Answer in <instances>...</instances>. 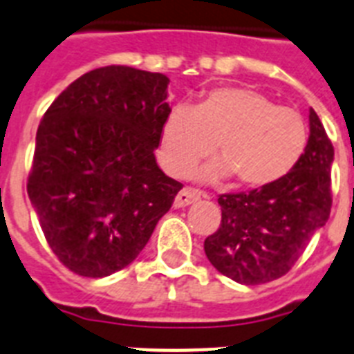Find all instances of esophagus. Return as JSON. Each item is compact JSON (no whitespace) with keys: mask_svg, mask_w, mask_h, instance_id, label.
Returning <instances> with one entry per match:
<instances>
[{"mask_svg":"<svg viewBox=\"0 0 354 354\" xmlns=\"http://www.w3.org/2000/svg\"><path fill=\"white\" fill-rule=\"evenodd\" d=\"M202 198H205V194H203L202 191L185 187V189H182V191L176 194V198H174V207H187L191 205V203L198 202V200H202Z\"/></svg>","mask_w":354,"mask_h":354,"instance_id":"obj_1","label":"esophagus"}]
</instances>
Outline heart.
<instances>
[{
    "label": "heart",
    "mask_w": 354,
    "mask_h": 354,
    "mask_svg": "<svg viewBox=\"0 0 354 354\" xmlns=\"http://www.w3.org/2000/svg\"><path fill=\"white\" fill-rule=\"evenodd\" d=\"M309 142L300 112L280 107L266 94L243 87L214 88L196 107L178 103L160 138V162L172 176H187L216 147L222 162L200 171L207 180L234 176L238 185L263 187L291 171Z\"/></svg>",
    "instance_id": "obj_1"
}]
</instances>
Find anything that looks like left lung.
<instances>
[{"label": "left lung", "instance_id": "8db88e82", "mask_svg": "<svg viewBox=\"0 0 354 354\" xmlns=\"http://www.w3.org/2000/svg\"><path fill=\"white\" fill-rule=\"evenodd\" d=\"M331 140L309 111V142L300 162L278 182L249 192L220 194L222 223L203 249L227 278L258 286L283 277L297 263L331 212Z\"/></svg>", "mask_w": 354, "mask_h": 354}]
</instances>
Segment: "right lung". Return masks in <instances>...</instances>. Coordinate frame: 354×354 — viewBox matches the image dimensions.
<instances>
[{
    "mask_svg": "<svg viewBox=\"0 0 354 354\" xmlns=\"http://www.w3.org/2000/svg\"><path fill=\"white\" fill-rule=\"evenodd\" d=\"M169 77L125 65L73 82L37 127L27 192L45 240L80 277L127 267L182 183L158 167Z\"/></svg>",
    "mask_w": 354,
    "mask_h": 354,
    "instance_id": "obj_1",
    "label": "right lung"
}]
</instances>
